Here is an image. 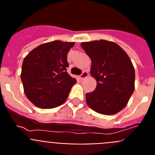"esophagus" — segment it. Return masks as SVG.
<instances>
[{
    "mask_svg": "<svg viewBox=\"0 0 155 155\" xmlns=\"http://www.w3.org/2000/svg\"><path fill=\"white\" fill-rule=\"evenodd\" d=\"M88 75H89V74H88L87 71H83V73L80 75V78L81 79V80H83V79H84L85 78H87Z\"/></svg>",
    "mask_w": 155,
    "mask_h": 155,
    "instance_id": "obj_1",
    "label": "esophagus"
}]
</instances>
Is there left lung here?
<instances>
[{"label": "left lung", "instance_id": "8db88e82", "mask_svg": "<svg viewBox=\"0 0 155 155\" xmlns=\"http://www.w3.org/2000/svg\"><path fill=\"white\" fill-rule=\"evenodd\" d=\"M91 60V77L97 85L86 94L87 105L96 113L113 115L125 108L134 91L135 71L130 59L113 42L95 40L81 43Z\"/></svg>", "mask_w": 155, "mask_h": 155}]
</instances>
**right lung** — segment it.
Returning <instances> with one entry per match:
<instances>
[{"label": "right lung", "mask_w": 155, "mask_h": 155, "mask_svg": "<svg viewBox=\"0 0 155 155\" xmlns=\"http://www.w3.org/2000/svg\"><path fill=\"white\" fill-rule=\"evenodd\" d=\"M74 42H46L25 57L21 79L24 92L31 103L40 109L60 106L77 82L67 72L68 53Z\"/></svg>", "instance_id": "1"}]
</instances>
